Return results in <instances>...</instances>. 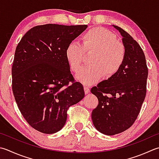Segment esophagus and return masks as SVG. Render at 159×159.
<instances>
[{"instance_id": "obj_1", "label": "esophagus", "mask_w": 159, "mask_h": 159, "mask_svg": "<svg viewBox=\"0 0 159 159\" xmlns=\"http://www.w3.org/2000/svg\"><path fill=\"white\" fill-rule=\"evenodd\" d=\"M84 90H85V94H88V93L90 92V89L89 88L88 85H85L84 86Z\"/></svg>"}]
</instances>
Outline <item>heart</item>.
I'll list each match as a JSON object with an SVG mask.
<instances>
[{"label": "heart", "instance_id": "1", "mask_svg": "<svg viewBox=\"0 0 159 159\" xmlns=\"http://www.w3.org/2000/svg\"><path fill=\"white\" fill-rule=\"evenodd\" d=\"M89 63L77 74L84 84L97 82L103 76L106 79L119 71L126 58L125 48L118 41L116 36L105 28L95 27L83 34L80 43L71 42L65 49V58L71 71L77 72L85 54L92 53Z\"/></svg>", "mask_w": 159, "mask_h": 159}]
</instances>
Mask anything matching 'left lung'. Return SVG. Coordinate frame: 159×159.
<instances>
[{
	"instance_id": "left-lung-1",
	"label": "left lung",
	"mask_w": 159,
	"mask_h": 159,
	"mask_svg": "<svg viewBox=\"0 0 159 159\" xmlns=\"http://www.w3.org/2000/svg\"><path fill=\"white\" fill-rule=\"evenodd\" d=\"M120 33L126 58L113 76L91 89L98 104L92 112L96 129L105 135H114L129 128L141 111L146 92L148 69L144 52L139 43L122 28Z\"/></svg>"
}]
</instances>
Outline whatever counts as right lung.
<instances>
[{
    "label": "right lung",
    "mask_w": 159,
    "mask_h": 159,
    "mask_svg": "<svg viewBox=\"0 0 159 159\" xmlns=\"http://www.w3.org/2000/svg\"><path fill=\"white\" fill-rule=\"evenodd\" d=\"M88 27L47 24L32 27L15 51L11 67L12 91L24 119L44 134L61 130L67 111L85 96L74 80L65 49Z\"/></svg>",
    "instance_id": "right-lung-1"
}]
</instances>
